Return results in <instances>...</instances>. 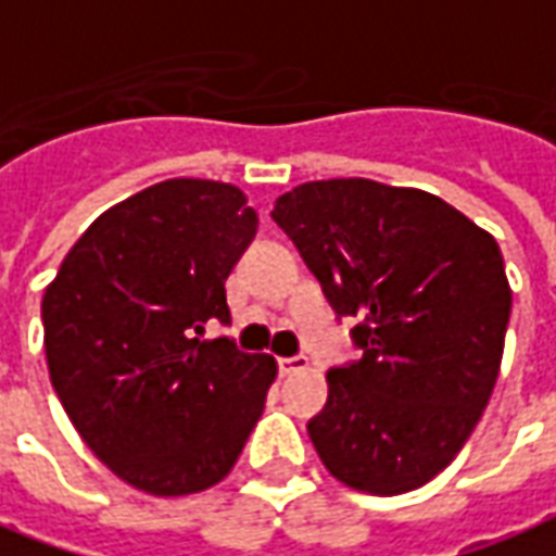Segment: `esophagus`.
I'll return each instance as SVG.
<instances>
[{
    "label": "esophagus",
    "instance_id": "esophagus-1",
    "mask_svg": "<svg viewBox=\"0 0 556 556\" xmlns=\"http://www.w3.org/2000/svg\"><path fill=\"white\" fill-rule=\"evenodd\" d=\"M306 364H309V361H306L304 355H291V358H277L279 376H291V372L306 370Z\"/></svg>",
    "mask_w": 556,
    "mask_h": 556
}]
</instances>
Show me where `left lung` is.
I'll return each instance as SVG.
<instances>
[{
	"label": "left lung",
	"instance_id": "left-lung-1",
	"mask_svg": "<svg viewBox=\"0 0 556 556\" xmlns=\"http://www.w3.org/2000/svg\"><path fill=\"white\" fill-rule=\"evenodd\" d=\"M358 361L328 370L309 440L333 479L394 496L448 467L494 391L511 289L496 240L442 198L364 177L277 198Z\"/></svg>",
	"mask_w": 556,
	"mask_h": 556
}]
</instances>
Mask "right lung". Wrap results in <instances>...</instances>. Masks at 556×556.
I'll return each instance as SVG.
<instances>
[{"label": "right lung", "mask_w": 556, "mask_h": 556, "mask_svg": "<svg viewBox=\"0 0 556 556\" xmlns=\"http://www.w3.org/2000/svg\"><path fill=\"white\" fill-rule=\"evenodd\" d=\"M258 231L238 186L165 180L80 235L41 301L50 382L104 467L153 496L207 491L238 464L277 361L240 352L225 279Z\"/></svg>", "instance_id": "obj_1"}]
</instances>
